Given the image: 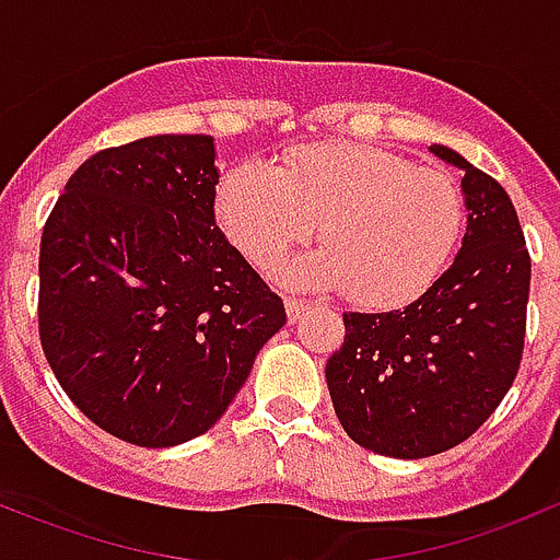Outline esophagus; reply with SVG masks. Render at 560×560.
I'll use <instances>...</instances> for the list:
<instances>
[{"label":"esophagus","instance_id":"34e87169","mask_svg":"<svg viewBox=\"0 0 560 560\" xmlns=\"http://www.w3.org/2000/svg\"><path fill=\"white\" fill-rule=\"evenodd\" d=\"M308 311V303L303 300H285V314H289V323H296V319H303V314Z\"/></svg>","mask_w":560,"mask_h":560}]
</instances>
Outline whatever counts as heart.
I'll return each instance as SVG.
<instances>
[{"label":"heart","mask_w":560,"mask_h":560,"mask_svg":"<svg viewBox=\"0 0 560 560\" xmlns=\"http://www.w3.org/2000/svg\"><path fill=\"white\" fill-rule=\"evenodd\" d=\"M232 244L260 269L316 232L325 244L285 260L289 289H348L368 308H398L427 294L463 235V190L452 173L412 167L387 148L325 142L289 153L280 167L244 162L215 192Z\"/></svg>","instance_id":"b5f03b06"}]
</instances>
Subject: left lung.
Listing matches in <instances>:
<instances>
[{
	"label": "left lung",
	"mask_w": 560,
	"mask_h": 560,
	"mask_svg": "<svg viewBox=\"0 0 560 560\" xmlns=\"http://www.w3.org/2000/svg\"><path fill=\"white\" fill-rule=\"evenodd\" d=\"M468 210L454 264L404 308L345 314V345L325 364L336 418L359 446L420 459L471 438L518 373L530 255L513 201L448 145Z\"/></svg>",
	"instance_id": "left-lung-1"
}]
</instances>
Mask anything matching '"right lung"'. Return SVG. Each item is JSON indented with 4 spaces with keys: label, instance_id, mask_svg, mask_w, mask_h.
Masks as SVG:
<instances>
[{
    "label": "right lung",
    "instance_id": "1",
    "mask_svg": "<svg viewBox=\"0 0 560 560\" xmlns=\"http://www.w3.org/2000/svg\"><path fill=\"white\" fill-rule=\"evenodd\" d=\"M215 140L160 133L83 162L49 212L38 330L63 393L142 448L210 432L285 325L215 226Z\"/></svg>",
    "mask_w": 560,
    "mask_h": 560
}]
</instances>
